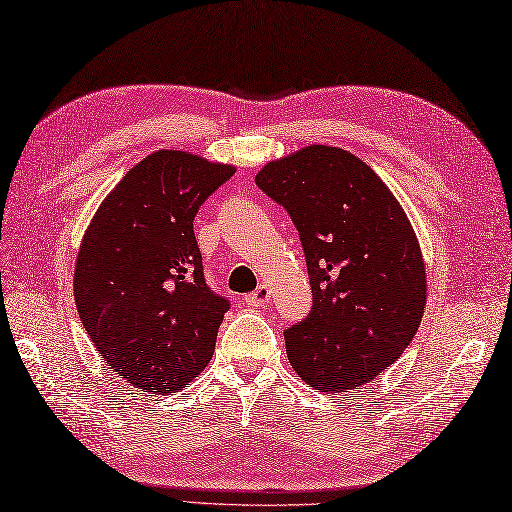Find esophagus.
Wrapping results in <instances>:
<instances>
[{
  "mask_svg": "<svg viewBox=\"0 0 512 512\" xmlns=\"http://www.w3.org/2000/svg\"><path fill=\"white\" fill-rule=\"evenodd\" d=\"M271 301V290H269V286L267 284H260L254 293H250L245 297V303L247 306H252V308H262V306H267V303Z\"/></svg>",
  "mask_w": 512,
  "mask_h": 512,
  "instance_id": "1",
  "label": "esophagus"
}]
</instances>
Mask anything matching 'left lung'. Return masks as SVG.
Instances as JSON below:
<instances>
[{
    "mask_svg": "<svg viewBox=\"0 0 512 512\" xmlns=\"http://www.w3.org/2000/svg\"><path fill=\"white\" fill-rule=\"evenodd\" d=\"M256 185L293 219L310 275L312 310L284 331L290 366L314 390H359L403 355L424 314L403 206L370 165L323 144L269 161Z\"/></svg>",
    "mask_w": 512,
    "mask_h": 512,
    "instance_id": "left-lung-1",
    "label": "left lung"
}]
</instances>
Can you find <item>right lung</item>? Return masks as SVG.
I'll list each match as a JSON object with an SVG mask.
<instances>
[{
	"instance_id": "obj_1",
	"label": "right lung",
	"mask_w": 512,
	"mask_h": 512,
	"mask_svg": "<svg viewBox=\"0 0 512 512\" xmlns=\"http://www.w3.org/2000/svg\"><path fill=\"white\" fill-rule=\"evenodd\" d=\"M232 174L226 163L157 150L122 176L79 245V319L135 388L176 392L211 362L230 303L204 282L193 217Z\"/></svg>"
}]
</instances>
